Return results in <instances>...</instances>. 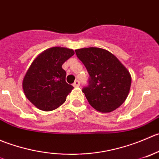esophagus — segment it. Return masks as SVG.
Instances as JSON below:
<instances>
[{
	"mask_svg": "<svg viewBox=\"0 0 159 159\" xmlns=\"http://www.w3.org/2000/svg\"><path fill=\"white\" fill-rule=\"evenodd\" d=\"M80 86V83L79 80H76V81L74 82V83H73V86H75V87H78V86Z\"/></svg>",
	"mask_w": 159,
	"mask_h": 159,
	"instance_id": "1",
	"label": "esophagus"
}]
</instances>
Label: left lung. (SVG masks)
<instances>
[{
	"instance_id": "obj_1",
	"label": "left lung",
	"mask_w": 159,
	"mask_h": 159,
	"mask_svg": "<svg viewBox=\"0 0 159 159\" xmlns=\"http://www.w3.org/2000/svg\"><path fill=\"white\" fill-rule=\"evenodd\" d=\"M76 54L89 73V85L82 91L89 104L102 113L118 108L131 88V76L128 70L116 56L103 48H80Z\"/></svg>"
}]
</instances>
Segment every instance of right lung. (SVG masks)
<instances>
[{
    "label": "right lung",
    "mask_w": 159,
    "mask_h": 159,
    "mask_svg": "<svg viewBox=\"0 0 159 159\" xmlns=\"http://www.w3.org/2000/svg\"><path fill=\"white\" fill-rule=\"evenodd\" d=\"M74 55L67 48L53 47L41 53L31 63L23 80L26 97L39 109L50 111L66 100L73 86L66 82L62 66Z\"/></svg>",
    "instance_id": "1"
}]
</instances>
